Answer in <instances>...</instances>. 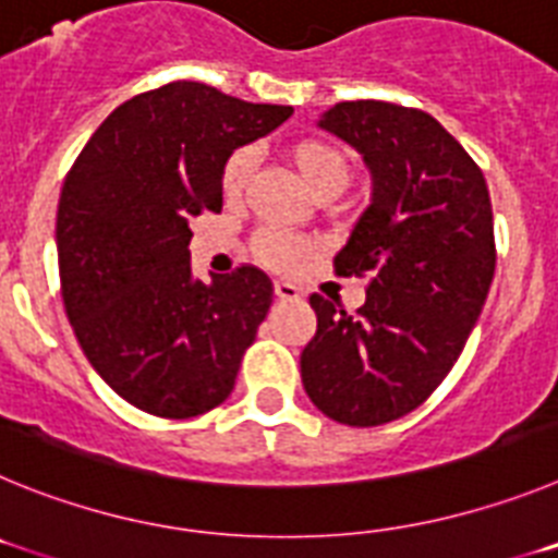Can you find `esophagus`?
Listing matches in <instances>:
<instances>
[{
    "mask_svg": "<svg viewBox=\"0 0 558 558\" xmlns=\"http://www.w3.org/2000/svg\"><path fill=\"white\" fill-rule=\"evenodd\" d=\"M274 293L279 302H299L302 299V290L295 288L293 282H274Z\"/></svg>",
    "mask_w": 558,
    "mask_h": 558,
    "instance_id": "obj_1",
    "label": "esophagus"
}]
</instances>
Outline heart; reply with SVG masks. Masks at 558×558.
Wrapping results in <instances>:
<instances>
[{"instance_id": "1", "label": "heart", "mask_w": 558, "mask_h": 558, "mask_svg": "<svg viewBox=\"0 0 558 558\" xmlns=\"http://www.w3.org/2000/svg\"><path fill=\"white\" fill-rule=\"evenodd\" d=\"M288 161L293 165L295 175L304 181L310 192L318 201H327L340 195L352 179V161L338 145L327 140H299L288 147ZM251 172V150L240 147L226 159L220 186H223L226 201H236L243 195V186ZM256 259L268 268L290 270L302 263L304 256L313 254V243L304 236L284 234V231L265 229L254 236Z\"/></svg>"}]
</instances>
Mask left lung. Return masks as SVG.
Listing matches in <instances>:
<instances>
[{"label":"left lung","instance_id":"8db88e82","mask_svg":"<svg viewBox=\"0 0 558 558\" xmlns=\"http://www.w3.org/2000/svg\"><path fill=\"white\" fill-rule=\"evenodd\" d=\"M318 125L372 170V204L335 256V274L368 288L357 313L310 295L302 383L324 416L377 427L422 405L466 347L495 276L492 201L470 153L418 108L338 102Z\"/></svg>","mask_w":558,"mask_h":558}]
</instances>
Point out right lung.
Masks as SVG:
<instances>
[{"label":"right lung","mask_w":558,"mask_h":558,"mask_svg":"<svg viewBox=\"0 0 558 558\" xmlns=\"http://www.w3.org/2000/svg\"><path fill=\"white\" fill-rule=\"evenodd\" d=\"M195 81L131 97L81 150L58 201L69 324L95 372L140 411L218 408L265 322L274 284L254 265L192 276V218L223 209V165L288 120Z\"/></svg>","instance_id":"add662e5"}]
</instances>
